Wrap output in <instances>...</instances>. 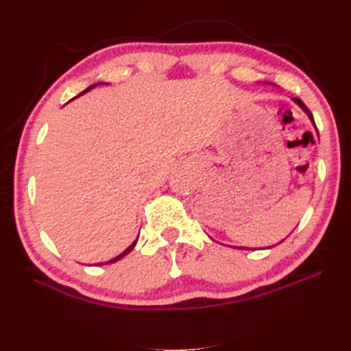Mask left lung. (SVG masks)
<instances>
[{
  "label": "left lung",
  "instance_id": "1",
  "mask_svg": "<svg viewBox=\"0 0 351 351\" xmlns=\"http://www.w3.org/2000/svg\"><path fill=\"white\" fill-rule=\"evenodd\" d=\"M293 101H295V103L299 106V107H301V109L305 112V113H307L308 114V118L311 119V123H313L315 124V119H313V114H311V112L307 109V106H305L304 103H302V101L301 99H299V98H293ZM315 127H316V124H315ZM317 130V129H316ZM282 242V241H281Z\"/></svg>",
  "mask_w": 351,
  "mask_h": 351
}]
</instances>
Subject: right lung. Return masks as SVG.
Listing matches in <instances>:
<instances>
[{"label":"right lung","mask_w":351,"mask_h":351,"mask_svg":"<svg viewBox=\"0 0 351 351\" xmlns=\"http://www.w3.org/2000/svg\"><path fill=\"white\" fill-rule=\"evenodd\" d=\"M98 84H93V86H90V87H88V88H86V90L84 92H81L80 95H82V93H86V92H88V90H90V88H93V87H97ZM138 241V239H136ZM136 241L135 242H133V244L132 245H129V247H127L125 248V250L123 252V253H121V254H118V256H114L113 259H110V261H107V263H99L98 265H103V264H113V263H117V261H119L121 258H124L125 256V254H129L132 250H133V248H135V245H136Z\"/></svg>","instance_id":"obj_1"}]
</instances>
